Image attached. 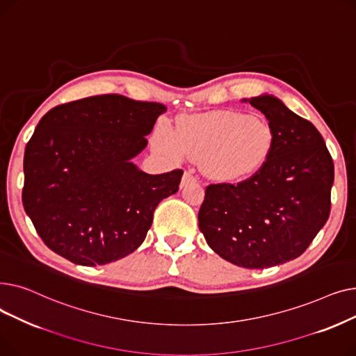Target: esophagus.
Returning <instances> with one entry per match:
<instances>
[{"instance_id":"1","label":"esophagus","mask_w":356,"mask_h":356,"mask_svg":"<svg viewBox=\"0 0 356 356\" xmlns=\"http://www.w3.org/2000/svg\"><path fill=\"white\" fill-rule=\"evenodd\" d=\"M196 180V177H195V175H193V172L192 170H188V172H184V175H183V179H181V186H186L188 183H191V181H195Z\"/></svg>"}]
</instances>
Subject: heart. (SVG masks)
Segmentation results:
<instances>
[{"label":"heart","mask_w":356,"mask_h":356,"mask_svg":"<svg viewBox=\"0 0 356 356\" xmlns=\"http://www.w3.org/2000/svg\"><path fill=\"white\" fill-rule=\"evenodd\" d=\"M157 145L173 156L200 160L203 170L213 179L239 180L267 160L273 131L258 117L218 111L181 121L176 136L161 131Z\"/></svg>","instance_id":"heart-1"}]
</instances>
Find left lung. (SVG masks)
Masks as SVG:
<instances>
[{"label":"left lung","instance_id":"obj_1","mask_svg":"<svg viewBox=\"0 0 356 356\" xmlns=\"http://www.w3.org/2000/svg\"><path fill=\"white\" fill-rule=\"evenodd\" d=\"M244 101L268 120L271 152L250 179L208 186L199 229L223 259L267 268L300 257L326 223L334 167L310 121L267 93Z\"/></svg>","mask_w":356,"mask_h":356}]
</instances>
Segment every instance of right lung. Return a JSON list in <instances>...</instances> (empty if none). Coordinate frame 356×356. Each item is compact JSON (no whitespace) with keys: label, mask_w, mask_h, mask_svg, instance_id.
<instances>
[{"label":"right lung","mask_w":356,"mask_h":356,"mask_svg":"<svg viewBox=\"0 0 356 356\" xmlns=\"http://www.w3.org/2000/svg\"><path fill=\"white\" fill-rule=\"evenodd\" d=\"M165 109L109 93L54 106L37 124L24 152L23 207L53 252L92 267L143 244L183 176L147 175L131 161Z\"/></svg>","instance_id":"obj_1"}]
</instances>
